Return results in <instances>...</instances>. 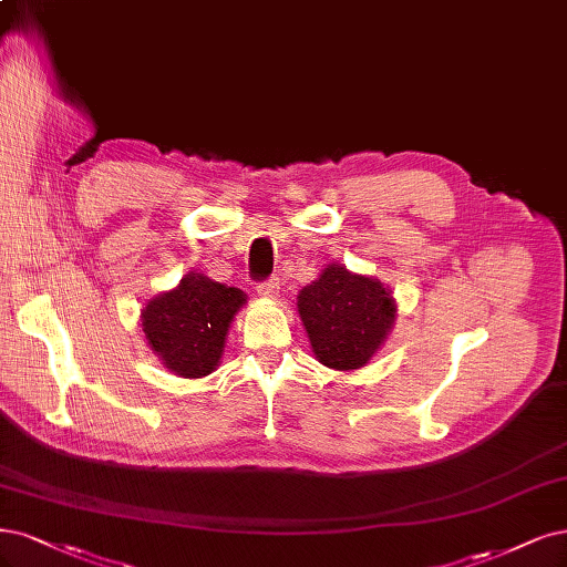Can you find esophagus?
Returning a JSON list of instances; mask_svg holds the SVG:
<instances>
[{"label": "esophagus", "mask_w": 567, "mask_h": 567, "mask_svg": "<svg viewBox=\"0 0 567 567\" xmlns=\"http://www.w3.org/2000/svg\"><path fill=\"white\" fill-rule=\"evenodd\" d=\"M256 288H258V296H262V298H271V300H275V298L279 296V279L260 281Z\"/></svg>", "instance_id": "34e87169"}]
</instances>
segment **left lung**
<instances>
[{
    "instance_id": "8db88e82",
    "label": "left lung",
    "mask_w": 567,
    "mask_h": 567,
    "mask_svg": "<svg viewBox=\"0 0 567 567\" xmlns=\"http://www.w3.org/2000/svg\"><path fill=\"white\" fill-rule=\"evenodd\" d=\"M315 357L336 370L363 368L392 333L396 302L380 279L328 265L298 296Z\"/></svg>"
}]
</instances>
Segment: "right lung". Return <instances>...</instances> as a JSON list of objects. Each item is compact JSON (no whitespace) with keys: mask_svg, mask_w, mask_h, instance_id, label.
<instances>
[{"mask_svg":"<svg viewBox=\"0 0 567 567\" xmlns=\"http://www.w3.org/2000/svg\"><path fill=\"white\" fill-rule=\"evenodd\" d=\"M244 305V290L189 271L143 307V333L171 373L204 378L220 363L229 323Z\"/></svg>","mask_w":567,"mask_h":567,"instance_id":"add662e5","label":"right lung"}]
</instances>
